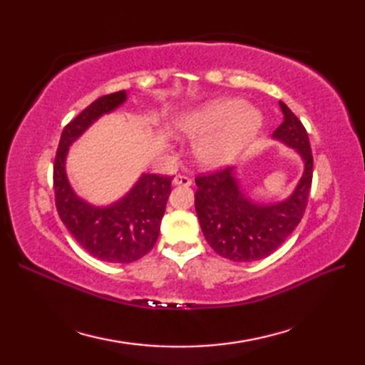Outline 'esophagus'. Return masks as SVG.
Segmentation results:
<instances>
[{
	"label": "esophagus",
	"mask_w": 365,
	"mask_h": 365,
	"mask_svg": "<svg viewBox=\"0 0 365 365\" xmlns=\"http://www.w3.org/2000/svg\"><path fill=\"white\" fill-rule=\"evenodd\" d=\"M173 183L175 185V187H190L191 185V178L188 175H183V174H178L174 177Z\"/></svg>",
	"instance_id": "obj_1"
}]
</instances>
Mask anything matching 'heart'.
<instances>
[{
  "label": "heart",
  "instance_id": "b5f03b06",
  "mask_svg": "<svg viewBox=\"0 0 365 365\" xmlns=\"http://www.w3.org/2000/svg\"><path fill=\"white\" fill-rule=\"evenodd\" d=\"M260 113L237 98H216L196 110L178 114V135L197 138L195 145L200 165L218 169L230 165L260 127Z\"/></svg>",
  "mask_w": 365,
  "mask_h": 365
}]
</instances>
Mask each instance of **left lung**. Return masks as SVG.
<instances>
[{"label":"left lung","mask_w":365,"mask_h":365,"mask_svg":"<svg viewBox=\"0 0 365 365\" xmlns=\"http://www.w3.org/2000/svg\"><path fill=\"white\" fill-rule=\"evenodd\" d=\"M279 105L284 122L274 130L273 139L302 160V174L292 195L276 202L252 199L242 187L237 168L196 178L195 204L200 229L213 251L232 262L268 257L297 229L306 210L314 168L311 144L301 120L285 103Z\"/></svg>","instance_id":"8db88e82"}]
</instances>
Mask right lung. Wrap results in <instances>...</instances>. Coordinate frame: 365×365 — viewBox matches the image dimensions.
<instances>
[{"label": "right lung", "mask_w": 365, "mask_h": 365, "mask_svg": "<svg viewBox=\"0 0 365 365\" xmlns=\"http://www.w3.org/2000/svg\"><path fill=\"white\" fill-rule=\"evenodd\" d=\"M127 98L125 91L100 97L68 122L61 135L53 168L61 221L92 257L111 263L135 262L157 243L173 177L143 173L127 195L108 205H96L76 195L67 177L66 161L76 139L102 115L118 110Z\"/></svg>", "instance_id": "add662e5"}]
</instances>
